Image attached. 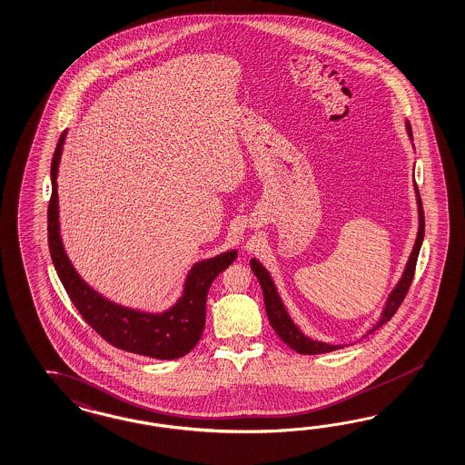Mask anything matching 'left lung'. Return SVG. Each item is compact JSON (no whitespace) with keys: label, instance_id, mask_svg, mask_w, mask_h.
<instances>
[{"label":"left lung","instance_id":"left-lung-1","mask_svg":"<svg viewBox=\"0 0 465 465\" xmlns=\"http://www.w3.org/2000/svg\"><path fill=\"white\" fill-rule=\"evenodd\" d=\"M406 132H408V137L413 142V134H411V126L406 122ZM414 194H416V206H418V233H416V240H414L413 251L408 257V262L404 265V271H402L400 281L396 282V286L392 288V291L388 296V300L384 302V308H382V313L379 316L376 325L371 328L364 337H367L369 333L376 331L377 328L382 327L386 322H390L391 316L396 313V310L400 308L408 289L411 286V281L414 276V267H416V261H418V253L421 249V243H423V237H425V214H423V204H421V198H420V193H418V186L416 183H413ZM252 272L255 274V277L259 279V284L262 288L264 292V302H265V313L269 318V323L271 327L274 328V331L277 333V337L282 340L288 347H291L292 351H298V353H304V355H316V353H327V351H339L343 349L345 345H333V343H327V341H320V340H313L308 335H304L302 331V328L298 327L291 314L288 313L284 302L279 296V291L276 288V282L272 276L269 274V271L265 269L264 265L261 264L255 257L251 259Z\"/></svg>","mask_w":465,"mask_h":465}]
</instances>
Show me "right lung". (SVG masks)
Masks as SVG:
<instances>
[{
    "label": "right lung",
    "mask_w": 465,
    "mask_h": 465,
    "mask_svg": "<svg viewBox=\"0 0 465 465\" xmlns=\"http://www.w3.org/2000/svg\"><path fill=\"white\" fill-rule=\"evenodd\" d=\"M64 132L54 152L51 165L52 196L49 203V251L57 276L77 312L89 327L122 351L161 361L186 355L200 341L206 322V296L216 276L237 259V249L222 252L210 259L194 262L189 269L183 292L177 302L163 312H143L128 308L104 298L79 276L64 249L59 223L57 176L65 143Z\"/></svg>",
    "instance_id": "1"
}]
</instances>
